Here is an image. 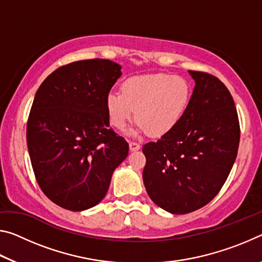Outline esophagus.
I'll return each mask as SVG.
<instances>
[{"instance_id":"esophagus-1","label":"esophagus","mask_w":262,"mask_h":262,"mask_svg":"<svg viewBox=\"0 0 262 262\" xmlns=\"http://www.w3.org/2000/svg\"><path fill=\"white\" fill-rule=\"evenodd\" d=\"M141 148V145L137 142H129V150L130 151H137Z\"/></svg>"}]
</instances>
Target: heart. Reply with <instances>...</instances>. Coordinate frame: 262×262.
I'll return each instance as SVG.
<instances>
[{
    "label": "heart",
    "mask_w": 262,
    "mask_h": 262,
    "mask_svg": "<svg viewBox=\"0 0 262 262\" xmlns=\"http://www.w3.org/2000/svg\"><path fill=\"white\" fill-rule=\"evenodd\" d=\"M192 94V85L183 76L164 73L137 75L122 83L121 92H108L105 107L110 123L118 130L125 129L136 117L139 121L132 135L150 132L154 136H164L183 120Z\"/></svg>",
    "instance_id": "obj_1"
}]
</instances>
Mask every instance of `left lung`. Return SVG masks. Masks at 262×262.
<instances>
[{
    "label": "left lung",
    "mask_w": 262,
    "mask_h": 262,
    "mask_svg": "<svg viewBox=\"0 0 262 262\" xmlns=\"http://www.w3.org/2000/svg\"><path fill=\"white\" fill-rule=\"evenodd\" d=\"M188 73L195 85L183 120L142 148L148 195L162 209L177 215L200 209L216 196L236 161L241 137L227 86L207 73Z\"/></svg>",
    "instance_id": "1"
}]
</instances>
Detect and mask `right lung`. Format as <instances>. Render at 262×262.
<instances>
[{
	"label": "right lung",
	"instance_id": "add662e5",
	"mask_svg": "<svg viewBox=\"0 0 262 262\" xmlns=\"http://www.w3.org/2000/svg\"><path fill=\"white\" fill-rule=\"evenodd\" d=\"M111 60L73 62L39 86L31 107L26 141L33 172L46 196L72 211L103 200L128 143L110 129L105 99L121 76Z\"/></svg>",
	"mask_w": 262,
	"mask_h": 262
}]
</instances>
